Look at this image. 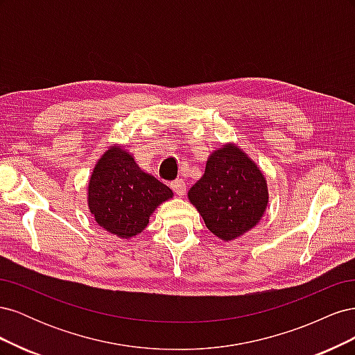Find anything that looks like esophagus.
<instances>
[{
    "label": "esophagus",
    "instance_id": "esophagus-1",
    "mask_svg": "<svg viewBox=\"0 0 355 355\" xmlns=\"http://www.w3.org/2000/svg\"><path fill=\"white\" fill-rule=\"evenodd\" d=\"M171 189L176 192V196L182 197V196H185V192H187V184L182 179H178L175 182H171Z\"/></svg>",
    "mask_w": 355,
    "mask_h": 355
}]
</instances>
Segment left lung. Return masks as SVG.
I'll use <instances>...</instances> for the list:
<instances>
[{"instance_id":"1","label":"left lung","mask_w":355,"mask_h":355,"mask_svg":"<svg viewBox=\"0 0 355 355\" xmlns=\"http://www.w3.org/2000/svg\"><path fill=\"white\" fill-rule=\"evenodd\" d=\"M188 200L211 234L232 241L261 222L270 194L262 170L240 146L228 142L209 155Z\"/></svg>"}]
</instances>
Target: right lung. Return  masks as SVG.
<instances>
[{
    "mask_svg": "<svg viewBox=\"0 0 355 355\" xmlns=\"http://www.w3.org/2000/svg\"><path fill=\"white\" fill-rule=\"evenodd\" d=\"M170 198L173 191L139 167L120 145L106 149L87 185V206L96 223L124 240L141 234L155 209Z\"/></svg>",
    "mask_w": 355,
    "mask_h": 355,
    "instance_id": "right-lung-1",
    "label": "right lung"
}]
</instances>
